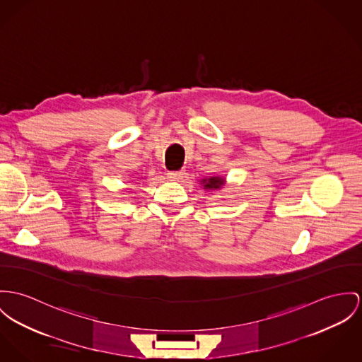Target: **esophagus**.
I'll list each match as a JSON object with an SVG mask.
<instances>
[{
	"label": "esophagus",
	"instance_id": "34e87169",
	"mask_svg": "<svg viewBox=\"0 0 362 362\" xmlns=\"http://www.w3.org/2000/svg\"><path fill=\"white\" fill-rule=\"evenodd\" d=\"M183 176H185V172H183V170L169 172V173H168V179H169V180H175V182H179L180 179H183Z\"/></svg>",
	"mask_w": 362,
	"mask_h": 362
}]
</instances>
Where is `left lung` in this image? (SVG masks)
I'll use <instances>...</instances> for the list:
<instances>
[{
    "label": "left lung",
    "mask_w": 362,
    "mask_h": 362,
    "mask_svg": "<svg viewBox=\"0 0 362 362\" xmlns=\"http://www.w3.org/2000/svg\"><path fill=\"white\" fill-rule=\"evenodd\" d=\"M199 185L202 186L204 190L212 192V190H222L223 186L226 185V177L219 176V175H212L206 176L199 180Z\"/></svg>",
    "instance_id": "1"
}]
</instances>
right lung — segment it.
Here are the masks:
<instances>
[{"label":"right lung","mask_w":362,"mask_h":362,"mask_svg":"<svg viewBox=\"0 0 362 362\" xmlns=\"http://www.w3.org/2000/svg\"><path fill=\"white\" fill-rule=\"evenodd\" d=\"M140 179H143V177H140Z\"/></svg>","instance_id":"obj_1"}]
</instances>
